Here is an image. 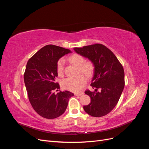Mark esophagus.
Instances as JSON below:
<instances>
[{
    "label": "esophagus",
    "instance_id": "obj_1",
    "mask_svg": "<svg viewBox=\"0 0 149 149\" xmlns=\"http://www.w3.org/2000/svg\"><path fill=\"white\" fill-rule=\"evenodd\" d=\"M83 92L79 93H74V95L76 96H81V95H83Z\"/></svg>",
    "mask_w": 149,
    "mask_h": 149
}]
</instances>
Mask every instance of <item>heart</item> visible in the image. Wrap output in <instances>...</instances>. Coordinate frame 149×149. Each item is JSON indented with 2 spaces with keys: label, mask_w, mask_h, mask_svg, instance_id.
<instances>
[{
  "label": "heart",
  "mask_w": 149,
  "mask_h": 149,
  "mask_svg": "<svg viewBox=\"0 0 149 149\" xmlns=\"http://www.w3.org/2000/svg\"><path fill=\"white\" fill-rule=\"evenodd\" d=\"M71 63L78 68L79 72L91 78L94 74V66L91 61H85L84 57L79 54H73L68 58ZM64 60H58L56 65V70L58 76H62L64 73ZM87 82V79L84 75H79L76 78H68L63 81V88L73 92L79 91Z\"/></svg>",
  "instance_id": "heart-1"
}]
</instances>
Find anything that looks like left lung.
Listing matches in <instances>:
<instances>
[{
	"instance_id": "left-lung-1",
	"label": "left lung",
	"mask_w": 149,
	"mask_h": 149,
	"mask_svg": "<svg viewBox=\"0 0 149 149\" xmlns=\"http://www.w3.org/2000/svg\"><path fill=\"white\" fill-rule=\"evenodd\" d=\"M76 53L88 58L94 66L91 86L94 91H85L91 102L84 106L85 112L93 117L106 116L118 104L124 88L123 66L109 48L102 44L74 48ZM100 89V92L97 89Z\"/></svg>"
}]
</instances>
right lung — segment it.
I'll use <instances>...</instances> for the list:
<instances>
[{"mask_svg":"<svg viewBox=\"0 0 149 149\" xmlns=\"http://www.w3.org/2000/svg\"><path fill=\"white\" fill-rule=\"evenodd\" d=\"M71 52L53 45L42 48L28 61L24 73V82L30 102L33 109L46 119H55L65 112L69 99L74 94L60 91L56 82L57 63L63 56Z\"/></svg>","mask_w":149,"mask_h":149,"instance_id":"obj_1","label":"right lung"}]
</instances>
